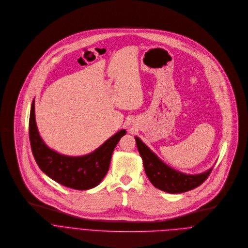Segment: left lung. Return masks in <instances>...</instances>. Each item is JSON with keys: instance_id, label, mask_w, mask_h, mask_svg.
Listing matches in <instances>:
<instances>
[{"instance_id": "1", "label": "left lung", "mask_w": 248, "mask_h": 248, "mask_svg": "<svg viewBox=\"0 0 248 248\" xmlns=\"http://www.w3.org/2000/svg\"><path fill=\"white\" fill-rule=\"evenodd\" d=\"M138 151L142 158L145 174L152 184L169 193H181L201 186L210 175L212 168L199 175H187L164 164L138 137L135 138Z\"/></svg>"}]
</instances>
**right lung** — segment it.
Here are the masks:
<instances>
[{
  "label": "right lung",
  "mask_w": 248,
  "mask_h": 248,
  "mask_svg": "<svg viewBox=\"0 0 248 248\" xmlns=\"http://www.w3.org/2000/svg\"><path fill=\"white\" fill-rule=\"evenodd\" d=\"M34 101L29 118V139L33 156L40 169L57 183L74 189H89L102 182L108 171L113 150L126 134L121 130L93 153L71 157L48 148L41 139L35 120Z\"/></svg>",
  "instance_id": "obj_1"
}]
</instances>
